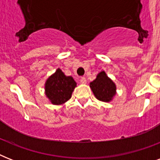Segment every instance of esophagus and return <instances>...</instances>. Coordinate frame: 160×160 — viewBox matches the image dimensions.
I'll return each instance as SVG.
<instances>
[{
    "instance_id": "esophagus-1",
    "label": "esophagus",
    "mask_w": 160,
    "mask_h": 160,
    "mask_svg": "<svg viewBox=\"0 0 160 160\" xmlns=\"http://www.w3.org/2000/svg\"><path fill=\"white\" fill-rule=\"evenodd\" d=\"M80 80L81 84H86V79L85 77H81L80 79Z\"/></svg>"
}]
</instances>
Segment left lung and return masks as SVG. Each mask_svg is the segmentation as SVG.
<instances>
[{"instance_id": "8db88e82", "label": "left lung", "mask_w": 160, "mask_h": 160, "mask_svg": "<svg viewBox=\"0 0 160 160\" xmlns=\"http://www.w3.org/2000/svg\"><path fill=\"white\" fill-rule=\"evenodd\" d=\"M90 87L97 100L109 103L116 95V85L106 75L105 71H100L95 80L90 83Z\"/></svg>"}]
</instances>
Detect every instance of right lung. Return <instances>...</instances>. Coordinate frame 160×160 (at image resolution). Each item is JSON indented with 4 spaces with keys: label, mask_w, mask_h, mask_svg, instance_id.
Wrapping results in <instances>:
<instances>
[{
    "label": "right lung",
    "mask_w": 160,
    "mask_h": 160,
    "mask_svg": "<svg viewBox=\"0 0 160 160\" xmlns=\"http://www.w3.org/2000/svg\"><path fill=\"white\" fill-rule=\"evenodd\" d=\"M76 87V82L72 76H67L60 68L50 75L45 83V94L49 101L55 105L67 102Z\"/></svg>",
    "instance_id": "obj_1"
}]
</instances>
